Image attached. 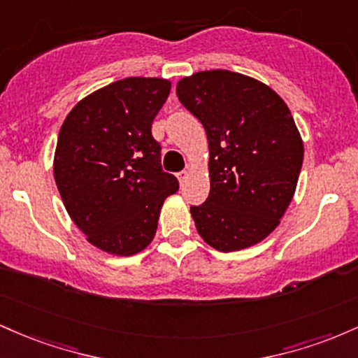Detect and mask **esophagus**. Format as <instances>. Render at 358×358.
I'll use <instances>...</instances> for the list:
<instances>
[{
  "mask_svg": "<svg viewBox=\"0 0 358 358\" xmlns=\"http://www.w3.org/2000/svg\"><path fill=\"white\" fill-rule=\"evenodd\" d=\"M187 176H189V174H187V172H186V171L179 172V174H178V179H179V182H180V184H182V182H184V180H186V179H187Z\"/></svg>",
  "mask_w": 358,
  "mask_h": 358,
  "instance_id": "obj_1",
  "label": "esophagus"
}]
</instances>
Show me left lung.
I'll return each instance as SVG.
<instances>
[{
    "instance_id": "1",
    "label": "left lung",
    "mask_w": 358,
    "mask_h": 358,
    "mask_svg": "<svg viewBox=\"0 0 358 358\" xmlns=\"http://www.w3.org/2000/svg\"><path fill=\"white\" fill-rule=\"evenodd\" d=\"M176 92L203 123L210 147V196L191 208L196 230L220 252L262 242L279 227L303 166L287 104L267 84L224 69L182 78Z\"/></svg>"
}]
</instances>
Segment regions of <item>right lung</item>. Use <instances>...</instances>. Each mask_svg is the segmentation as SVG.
I'll return each mask as SVG.
<instances>
[{"label": "right lung", "instance_id": "right-lung-1", "mask_svg": "<svg viewBox=\"0 0 358 358\" xmlns=\"http://www.w3.org/2000/svg\"><path fill=\"white\" fill-rule=\"evenodd\" d=\"M171 92L162 78H127L91 92L60 127L54 178L71 220L86 240L130 257L154 240L178 179L160 167L152 122Z\"/></svg>", "mask_w": 358, "mask_h": 358}]
</instances>
